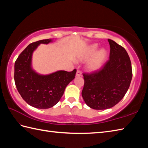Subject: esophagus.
<instances>
[{
    "instance_id": "34e87169",
    "label": "esophagus",
    "mask_w": 148,
    "mask_h": 148,
    "mask_svg": "<svg viewBox=\"0 0 148 148\" xmlns=\"http://www.w3.org/2000/svg\"><path fill=\"white\" fill-rule=\"evenodd\" d=\"M81 76V71H77L76 72V77H79V76Z\"/></svg>"
}]
</instances>
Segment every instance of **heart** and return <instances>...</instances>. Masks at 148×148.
I'll list each match as a JSON object with an SVG mask.
<instances>
[{
    "label": "heart",
    "mask_w": 148,
    "mask_h": 148,
    "mask_svg": "<svg viewBox=\"0 0 148 148\" xmlns=\"http://www.w3.org/2000/svg\"><path fill=\"white\" fill-rule=\"evenodd\" d=\"M97 44L88 46L77 56L76 62H83L88 60L86 63L85 68L87 71L92 72L99 70L108 57V51L105 48H100Z\"/></svg>",
    "instance_id": "heart-1"
}]
</instances>
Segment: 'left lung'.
<instances>
[{"mask_svg": "<svg viewBox=\"0 0 148 148\" xmlns=\"http://www.w3.org/2000/svg\"><path fill=\"white\" fill-rule=\"evenodd\" d=\"M109 60L101 71L83 74L82 97L90 108L103 110L112 108L123 98L132 78L129 56L126 50L114 40L108 39Z\"/></svg>", "mask_w": 148, "mask_h": 148, "instance_id": "8db88e82", "label": "left lung"}]
</instances>
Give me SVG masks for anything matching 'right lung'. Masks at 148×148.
Masks as SVG:
<instances>
[{
	"mask_svg": "<svg viewBox=\"0 0 148 148\" xmlns=\"http://www.w3.org/2000/svg\"><path fill=\"white\" fill-rule=\"evenodd\" d=\"M53 39L40 40L28 46L14 64V81L16 88L28 104L37 109H48L60 100L66 86L75 78L76 70L57 71L40 74L32 67V55L40 44L52 42Z\"/></svg>",
	"mask_w": 148,
	"mask_h": 148,
	"instance_id": "obj_1",
	"label": "right lung"
}]
</instances>
